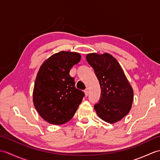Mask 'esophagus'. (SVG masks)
I'll use <instances>...</instances> for the list:
<instances>
[{"mask_svg": "<svg viewBox=\"0 0 160 160\" xmlns=\"http://www.w3.org/2000/svg\"><path fill=\"white\" fill-rule=\"evenodd\" d=\"M84 93H85V95H86V96H88V93H89V92H88V88L85 89V90H84Z\"/></svg>", "mask_w": 160, "mask_h": 160, "instance_id": "34e87169", "label": "esophagus"}]
</instances>
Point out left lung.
I'll return each instance as SVG.
<instances>
[{"instance_id":"1","label":"left lung","mask_w":160,"mask_h":160,"mask_svg":"<svg viewBox=\"0 0 160 160\" xmlns=\"http://www.w3.org/2000/svg\"><path fill=\"white\" fill-rule=\"evenodd\" d=\"M87 61L97 76L102 88L101 99L94 108L108 123L121 121L130 111L133 91L119 63L108 53L88 54Z\"/></svg>"}]
</instances>
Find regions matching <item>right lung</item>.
Segmentation results:
<instances>
[{
	"mask_svg": "<svg viewBox=\"0 0 160 160\" xmlns=\"http://www.w3.org/2000/svg\"><path fill=\"white\" fill-rule=\"evenodd\" d=\"M74 52L61 51L47 58L37 74L32 101L43 119L52 125H62L72 119L84 96L75 87L70 76L72 67L80 61Z\"/></svg>",
	"mask_w": 160,
	"mask_h": 160,
	"instance_id": "1",
	"label": "right lung"
}]
</instances>
